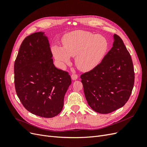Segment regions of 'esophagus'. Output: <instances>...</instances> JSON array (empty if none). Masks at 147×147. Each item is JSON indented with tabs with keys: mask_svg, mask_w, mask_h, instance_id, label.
<instances>
[{
	"mask_svg": "<svg viewBox=\"0 0 147 147\" xmlns=\"http://www.w3.org/2000/svg\"><path fill=\"white\" fill-rule=\"evenodd\" d=\"M71 77H72V79L74 80H75L77 79L78 78V75L76 74H72V75H71Z\"/></svg>",
	"mask_w": 147,
	"mask_h": 147,
	"instance_id": "34e87169",
	"label": "esophagus"
}]
</instances>
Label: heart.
Returning <instances> with one entry per match:
<instances>
[{"label": "heart", "mask_w": 147, "mask_h": 147, "mask_svg": "<svg viewBox=\"0 0 147 147\" xmlns=\"http://www.w3.org/2000/svg\"><path fill=\"white\" fill-rule=\"evenodd\" d=\"M63 48L54 46L52 51L55 58L64 64L70 62V56H75V64L82 71H90L98 65L108 49V42L101 35L89 31L77 30L65 34Z\"/></svg>", "instance_id": "b5f03b06"}]
</instances>
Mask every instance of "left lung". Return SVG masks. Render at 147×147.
Returning a JSON list of instances; mask_svg holds the SVG:
<instances>
[{
	"mask_svg": "<svg viewBox=\"0 0 147 147\" xmlns=\"http://www.w3.org/2000/svg\"><path fill=\"white\" fill-rule=\"evenodd\" d=\"M113 47L95 68L80 76L88 105L95 112L107 114L127 102L134 84L130 53L122 39L114 34Z\"/></svg>",
	"mask_w": 147,
	"mask_h": 147,
	"instance_id": "8db88e82",
	"label": "left lung"
}]
</instances>
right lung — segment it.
I'll list each match as a JSON object with an SVG mask.
<instances>
[{"instance_id":"right-lung-1","label":"right lung","mask_w":147,"mask_h":147,"mask_svg":"<svg viewBox=\"0 0 147 147\" xmlns=\"http://www.w3.org/2000/svg\"><path fill=\"white\" fill-rule=\"evenodd\" d=\"M52 56L43 32H35L21 44L14 65L18 97L29 112L44 118L61 112L72 82L68 72L55 67Z\"/></svg>"}]
</instances>
